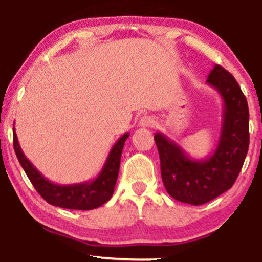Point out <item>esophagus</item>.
<instances>
[{"mask_svg": "<svg viewBox=\"0 0 262 262\" xmlns=\"http://www.w3.org/2000/svg\"><path fill=\"white\" fill-rule=\"evenodd\" d=\"M139 125H140V127H143V128L154 127V125H155V119L152 118L151 116H146V114H144V116L140 117Z\"/></svg>", "mask_w": 262, "mask_h": 262, "instance_id": "esophagus-1", "label": "esophagus"}]
</instances>
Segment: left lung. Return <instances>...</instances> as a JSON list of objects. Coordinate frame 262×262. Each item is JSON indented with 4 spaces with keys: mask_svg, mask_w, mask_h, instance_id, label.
I'll return each instance as SVG.
<instances>
[{
    "mask_svg": "<svg viewBox=\"0 0 262 262\" xmlns=\"http://www.w3.org/2000/svg\"><path fill=\"white\" fill-rule=\"evenodd\" d=\"M207 83L217 90L224 104L214 151L208 158L196 160L162 133L154 137L167 193L193 206L214 200L234 185L249 149V107L239 83L219 65L210 71Z\"/></svg>",
    "mask_w": 262,
    "mask_h": 262,
    "instance_id": "obj_1",
    "label": "left lung"
}]
</instances>
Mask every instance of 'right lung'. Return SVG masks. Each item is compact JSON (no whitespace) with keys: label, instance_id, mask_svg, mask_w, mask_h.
<instances>
[{"label":"right lung","instance_id":"add662e5","mask_svg":"<svg viewBox=\"0 0 262 262\" xmlns=\"http://www.w3.org/2000/svg\"><path fill=\"white\" fill-rule=\"evenodd\" d=\"M128 137L129 133H125L117 140L107 156L101 172L96 179H93L92 181L74 183V185H58L41 175L37 167H34V165L23 154L14 128L13 146L18 161L22 165L32 185L48 203L61 208L90 210L102 206L112 197L119 172L122 150Z\"/></svg>","mask_w":262,"mask_h":262}]
</instances>
